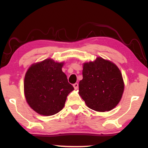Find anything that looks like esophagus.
Segmentation results:
<instances>
[{
    "instance_id": "34e87169",
    "label": "esophagus",
    "mask_w": 148,
    "mask_h": 148,
    "mask_svg": "<svg viewBox=\"0 0 148 148\" xmlns=\"http://www.w3.org/2000/svg\"><path fill=\"white\" fill-rule=\"evenodd\" d=\"M73 86L74 87V89H76V90L78 89V84H77V83H76V84H73Z\"/></svg>"
}]
</instances>
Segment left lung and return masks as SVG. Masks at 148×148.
Segmentation results:
<instances>
[{"label":"left lung","mask_w":148,"mask_h":148,"mask_svg":"<svg viewBox=\"0 0 148 148\" xmlns=\"http://www.w3.org/2000/svg\"><path fill=\"white\" fill-rule=\"evenodd\" d=\"M83 79L79 95L87 107L97 112H108L121 101L125 84L117 65L101 57L83 64Z\"/></svg>","instance_id":"obj_1"}]
</instances>
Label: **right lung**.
Wrapping results in <instances>:
<instances>
[{
    "mask_svg": "<svg viewBox=\"0 0 148 148\" xmlns=\"http://www.w3.org/2000/svg\"><path fill=\"white\" fill-rule=\"evenodd\" d=\"M64 62L46 59L31 64L24 78V95L29 106L40 115L50 116L63 108L74 90L62 68Z\"/></svg>",
    "mask_w": 148,
    "mask_h": 148,
    "instance_id": "obj_1",
    "label": "right lung"
}]
</instances>
